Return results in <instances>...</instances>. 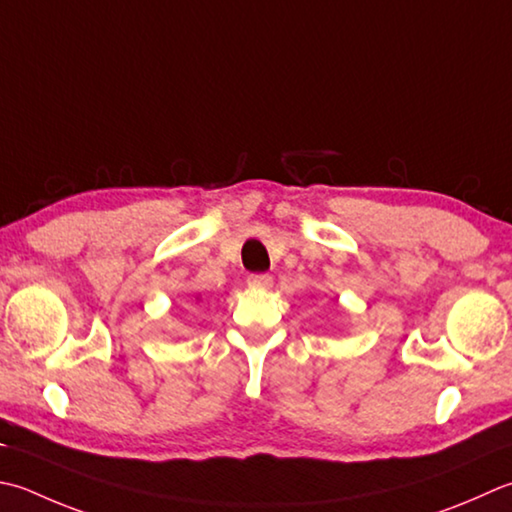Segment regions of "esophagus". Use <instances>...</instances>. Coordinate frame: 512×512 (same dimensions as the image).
I'll return each mask as SVG.
<instances>
[{
  "mask_svg": "<svg viewBox=\"0 0 512 512\" xmlns=\"http://www.w3.org/2000/svg\"><path fill=\"white\" fill-rule=\"evenodd\" d=\"M248 286H253V288H270V286H273V277H270L268 273L250 275L248 277Z\"/></svg>",
  "mask_w": 512,
  "mask_h": 512,
  "instance_id": "obj_1",
  "label": "esophagus"
}]
</instances>
